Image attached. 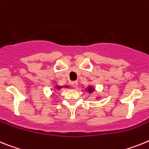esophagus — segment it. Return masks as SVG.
Instances as JSON below:
<instances>
[{
    "instance_id": "obj_1",
    "label": "esophagus",
    "mask_w": 149,
    "mask_h": 149,
    "mask_svg": "<svg viewBox=\"0 0 149 149\" xmlns=\"http://www.w3.org/2000/svg\"><path fill=\"white\" fill-rule=\"evenodd\" d=\"M71 85H72L73 88H77V87H78V82H77V81H74V82H71Z\"/></svg>"
}]
</instances>
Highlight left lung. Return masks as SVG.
Instances as JSON below:
<instances>
[{
  "instance_id": "left-lung-1",
  "label": "left lung",
  "mask_w": 149,
  "mask_h": 149,
  "mask_svg": "<svg viewBox=\"0 0 149 149\" xmlns=\"http://www.w3.org/2000/svg\"><path fill=\"white\" fill-rule=\"evenodd\" d=\"M93 90H94V89H93L92 88H91V87H88V91L89 93H91L93 91Z\"/></svg>"
}]
</instances>
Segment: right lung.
<instances>
[{
	"mask_svg": "<svg viewBox=\"0 0 149 149\" xmlns=\"http://www.w3.org/2000/svg\"><path fill=\"white\" fill-rule=\"evenodd\" d=\"M57 88L60 89V88H61V87H60V86H57Z\"/></svg>",
	"mask_w": 149,
	"mask_h": 149,
	"instance_id": "obj_1",
	"label": "right lung"
}]
</instances>
